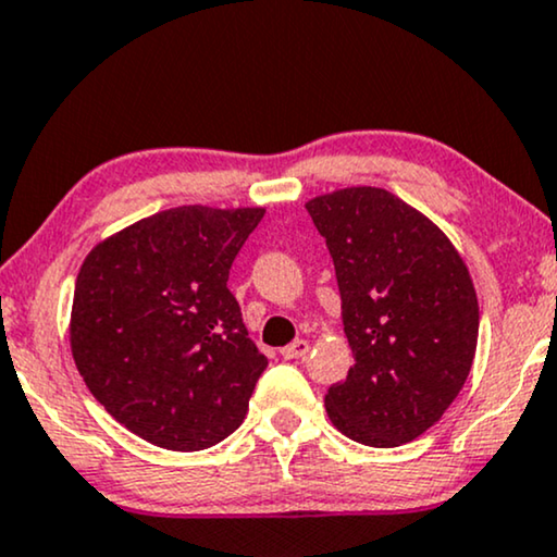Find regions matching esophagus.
<instances>
[{
    "mask_svg": "<svg viewBox=\"0 0 557 557\" xmlns=\"http://www.w3.org/2000/svg\"><path fill=\"white\" fill-rule=\"evenodd\" d=\"M308 355V342L306 339H295L293 344H287L283 349L285 360H300V357Z\"/></svg>",
    "mask_w": 557,
    "mask_h": 557,
    "instance_id": "34e87169",
    "label": "esophagus"
}]
</instances>
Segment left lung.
I'll return each instance as SVG.
<instances>
[{"label":"left lung","mask_w":557,"mask_h":557,"mask_svg":"<svg viewBox=\"0 0 557 557\" xmlns=\"http://www.w3.org/2000/svg\"><path fill=\"white\" fill-rule=\"evenodd\" d=\"M326 238L355 364L326 393L331 424L370 447H398L442 419L466 385L478 298L449 238L388 189L308 200Z\"/></svg>","instance_id":"1"}]
</instances>
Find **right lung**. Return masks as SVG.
Instances as JSON below:
<instances>
[{"label": "right lung", "instance_id": "add662e5", "mask_svg": "<svg viewBox=\"0 0 557 557\" xmlns=\"http://www.w3.org/2000/svg\"><path fill=\"white\" fill-rule=\"evenodd\" d=\"M262 208L182 206L133 223L84 259L72 355L104 411L177 453L234 434L267 357L228 290Z\"/></svg>", "mask_w": 557, "mask_h": 557}]
</instances>
